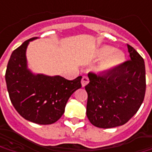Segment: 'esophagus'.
Instances as JSON below:
<instances>
[{
	"instance_id": "obj_1",
	"label": "esophagus",
	"mask_w": 152,
	"mask_h": 152,
	"mask_svg": "<svg viewBox=\"0 0 152 152\" xmlns=\"http://www.w3.org/2000/svg\"><path fill=\"white\" fill-rule=\"evenodd\" d=\"M88 83H89V79H88V77L86 76H84L82 77V79H81V86L84 87V86H86Z\"/></svg>"
}]
</instances>
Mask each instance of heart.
Segmentation results:
<instances>
[{"mask_svg": "<svg viewBox=\"0 0 152 152\" xmlns=\"http://www.w3.org/2000/svg\"><path fill=\"white\" fill-rule=\"evenodd\" d=\"M97 56L98 58H104L98 66L99 71H110L121 66L125 60L123 52L114 49L109 45H103L97 50Z\"/></svg>", "mask_w": 152, "mask_h": 152, "instance_id": "b5f03b06", "label": "heart"}]
</instances>
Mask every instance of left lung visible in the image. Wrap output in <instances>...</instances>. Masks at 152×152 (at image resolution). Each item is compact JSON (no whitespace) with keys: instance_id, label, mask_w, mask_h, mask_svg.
Masks as SVG:
<instances>
[{"instance_id":"8db88e82","label":"left lung","mask_w":152,"mask_h":152,"mask_svg":"<svg viewBox=\"0 0 152 152\" xmlns=\"http://www.w3.org/2000/svg\"><path fill=\"white\" fill-rule=\"evenodd\" d=\"M130 60L105 73H88L86 116L92 124L108 129L123 125L137 113L145 93L143 58L127 45Z\"/></svg>"}]
</instances>
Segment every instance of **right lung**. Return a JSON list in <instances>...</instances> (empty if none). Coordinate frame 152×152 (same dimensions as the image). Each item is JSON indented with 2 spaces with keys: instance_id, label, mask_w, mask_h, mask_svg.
<instances>
[{
  "instance_id": "right-lung-1",
  "label": "right lung",
  "mask_w": 152,
  "mask_h": 152,
  "mask_svg": "<svg viewBox=\"0 0 152 152\" xmlns=\"http://www.w3.org/2000/svg\"><path fill=\"white\" fill-rule=\"evenodd\" d=\"M35 39L26 40L12 53L5 76L7 87L11 102L23 118L51 124L60 119L68 99L81 87V76L69 81L60 76L33 74L27 67L26 50Z\"/></svg>"
}]
</instances>
